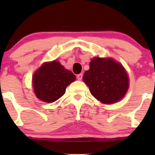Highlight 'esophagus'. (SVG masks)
Segmentation results:
<instances>
[{
  "mask_svg": "<svg viewBox=\"0 0 155 155\" xmlns=\"http://www.w3.org/2000/svg\"><path fill=\"white\" fill-rule=\"evenodd\" d=\"M77 78L78 80H81L82 79V74L80 73V74H78L77 75Z\"/></svg>",
  "mask_w": 155,
  "mask_h": 155,
  "instance_id": "obj_1",
  "label": "esophagus"
}]
</instances>
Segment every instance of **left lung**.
I'll return each instance as SVG.
<instances>
[{"label": "left lung", "instance_id": "1", "mask_svg": "<svg viewBox=\"0 0 155 155\" xmlns=\"http://www.w3.org/2000/svg\"><path fill=\"white\" fill-rule=\"evenodd\" d=\"M83 80L91 94L103 104H113L122 99L128 89V78L124 67L111 58H94Z\"/></svg>", "mask_w": 155, "mask_h": 155}]
</instances>
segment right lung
<instances>
[{
    "label": "right lung",
    "instance_id": "1",
    "mask_svg": "<svg viewBox=\"0 0 155 155\" xmlns=\"http://www.w3.org/2000/svg\"><path fill=\"white\" fill-rule=\"evenodd\" d=\"M75 75L58 61L46 63L34 74L32 83L38 98L47 103L58 100L65 89L75 80Z\"/></svg>",
    "mask_w": 155,
    "mask_h": 155
}]
</instances>
